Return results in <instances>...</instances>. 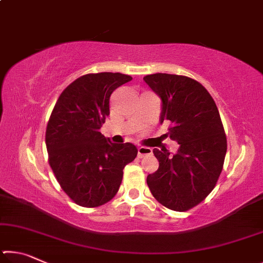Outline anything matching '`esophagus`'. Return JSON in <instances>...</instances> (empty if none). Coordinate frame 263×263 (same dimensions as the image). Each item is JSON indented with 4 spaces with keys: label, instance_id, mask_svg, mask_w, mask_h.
I'll return each instance as SVG.
<instances>
[{
    "label": "esophagus",
    "instance_id": "34e87169",
    "mask_svg": "<svg viewBox=\"0 0 263 263\" xmlns=\"http://www.w3.org/2000/svg\"><path fill=\"white\" fill-rule=\"evenodd\" d=\"M153 151L152 148L149 147H144V146H141V147H138V157L142 158L144 155H148V154H152Z\"/></svg>",
    "mask_w": 263,
    "mask_h": 263
}]
</instances>
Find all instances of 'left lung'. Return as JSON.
Instances as JSON below:
<instances>
[{"mask_svg":"<svg viewBox=\"0 0 263 263\" xmlns=\"http://www.w3.org/2000/svg\"><path fill=\"white\" fill-rule=\"evenodd\" d=\"M144 81L161 100L160 123L171 122L168 136L180 145L173 155L153 149L159 168L147 176V185L163 206L186 211L211 193L221 173L228 142L219 111L196 80L157 73Z\"/></svg>","mask_w":263,"mask_h":263,"instance_id":"obj_1","label":"left lung"}]
</instances>
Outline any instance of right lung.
Here are the masks:
<instances>
[{"instance_id":"obj_1","label":"right lung","mask_w":263,"mask_h":263,"mask_svg":"<svg viewBox=\"0 0 263 263\" xmlns=\"http://www.w3.org/2000/svg\"><path fill=\"white\" fill-rule=\"evenodd\" d=\"M121 73L87 74L61 92L46 128L48 162L62 190L79 205H103L117 194L123 169L136 159L131 142L101 133L115 89L131 81Z\"/></svg>"}]
</instances>
